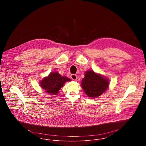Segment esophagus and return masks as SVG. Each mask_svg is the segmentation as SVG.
<instances>
[{"instance_id": "1", "label": "esophagus", "mask_w": 146, "mask_h": 146, "mask_svg": "<svg viewBox=\"0 0 146 146\" xmlns=\"http://www.w3.org/2000/svg\"><path fill=\"white\" fill-rule=\"evenodd\" d=\"M70 77H71V78H72L73 80H74V81L77 79V76L76 75V74H72V75L70 76Z\"/></svg>"}]
</instances>
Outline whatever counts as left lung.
I'll return each mask as SVG.
<instances>
[{
  "mask_svg": "<svg viewBox=\"0 0 146 146\" xmlns=\"http://www.w3.org/2000/svg\"><path fill=\"white\" fill-rule=\"evenodd\" d=\"M81 83L86 94L90 98H98L109 88V80L100 74L93 70H88Z\"/></svg>",
  "mask_w": 146,
  "mask_h": 146,
  "instance_id": "1",
  "label": "left lung"
}]
</instances>
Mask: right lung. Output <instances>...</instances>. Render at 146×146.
Wrapping results in <instances>:
<instances>
[{
	"instance_id": "obj_1",
	"label": "right lung",
	"mask_w": 146,
	"mask_h": 146,
	"mask_svg": "<svg viewBox=\"0 0 146 146\" xmlns=\"http://www.w3.org/2000/svg\"><path fill=\"white\" fill-rule=\"evenodd\" d=\"M70 81L71 79L68 77L62 76L57 72H54L41 80L40 86L47 93L55 95L59 93V91L66 82Z\"/></svg>"
}]
</instances>
